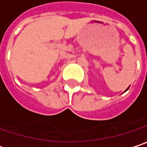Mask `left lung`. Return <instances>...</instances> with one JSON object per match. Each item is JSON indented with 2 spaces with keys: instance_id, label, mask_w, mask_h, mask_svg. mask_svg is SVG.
Segmentation results:
<instances>
[{
  "instance_id": "left-lung-1",
  "label": "left lung",
  "mask_w": 147,
  "mask_h": 147,
  "mask_svg": "<svg viewBox=\"0 0 147 147\" xmlns=\"http://www.w3.org/2000/svg\"><path fill=\"white\" fill-rule=\"evenodd\" d=\"M129 87H128V88H127V89H126V90H125V91H127V90H128V89H129Z\"/></svg>"
}]
</instances>
